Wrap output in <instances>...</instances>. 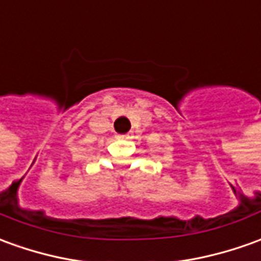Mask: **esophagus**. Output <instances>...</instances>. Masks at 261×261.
I'll list each match as a JSON object with an SVG mask.
<instances>
[{
	"label": "esophagus",
	"mask_w": 261,
	"mask_h": 261,
	"mask_svg": "<svg viewBox=\"0 0 261 261\" xmlns=\"http://www.w3.org/2000/svg\"><path fill=\"white\" fill-rule=\"evenodd\" d=\"M118 138V140H125V141H128L131 138L130 134H118V136H116Z\"/></svg>",
	"instance_id": "obj_1"
}]
</instances>
